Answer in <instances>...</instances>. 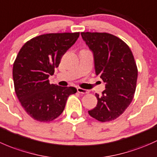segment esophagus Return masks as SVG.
<instances>
[{"label":"esophagus","mask_w":157,"mask_h":157,"mask_svg":"<svg viewBox=\"0 0 157 157\" xmlns=\"http://www.w3.org/2000/svg\"><path fill=\"white\" fill-rule=\"evenodd\" d=\"M77 91L80 94H88L89 93V90H86V89H84V88H77Z\"/></svg>","instance_id":"34e87169"}]
</instances>
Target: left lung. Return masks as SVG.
<instances>
[{
    "label": "left lung",
    "mask_w": 157,
    "mask_h": 157,
    "mask_svg": "<svg viewBox=\"0 0 157 157\" xmlns=\"http://www.w3.org/2000/svg\"><path fill=\"white\" fill-rule=\"evenodd\" d=\"M82 38L93 52L95 72L106 83L102 95L96 94L98 104L88 111L100 122L121 116L135 95L138 68L129 47L118 37L106 32H82Z\"/></svg>",
    "instance_id": "left-lung-1"
}]
</instances>
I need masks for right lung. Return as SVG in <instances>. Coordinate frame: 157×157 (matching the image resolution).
I'll return each instance as SVG.
<instances>
[{
    "label": "right lung",
    "mask_w": 157,
    "mask_h": 157,
    "mask_svg": "<svg viewBox=\"0 0 157 157\" xmlns=\"http://www.w3.org/2000/svg\"><path fill=\"white\" fill-rule=\"evenodd\" d=\"M79 37L75 33H49L27 41L20 49L13 67L15 92L25 112L32 119L48 122L63 113L74 87L50 84V75Z\"/></svg>",
    "instance_id": "obj_1"
}]
</instances>
